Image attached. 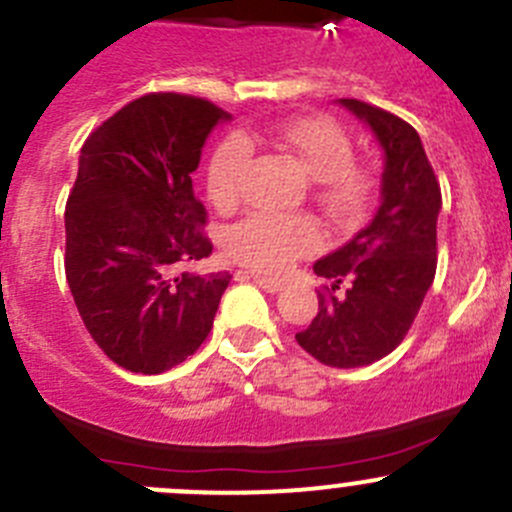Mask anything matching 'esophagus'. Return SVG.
<instances>
[{"mask_svg": "<svg viewBox=\"0 0 512 512\" xmlns=\"http://www.w3.org/2000/svg\"><path fill=\"white\" fill-rule=\"evenodd\" d=\"M251 278L258 283V288H263L266 293H278L283 291V281L281 278H271V276H263V273L251 271Z\"/></svg>", "mask_w": 512, "mask_h": 512, "instance_id": "34e87169", "label": "esophagus"}]
</instances>
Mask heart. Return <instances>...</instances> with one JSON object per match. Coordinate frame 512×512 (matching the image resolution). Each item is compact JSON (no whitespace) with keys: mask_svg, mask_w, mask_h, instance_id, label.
I'll use <instances>...</instances> for the list:
<instances>
[{"mask_svg":"<svg viewBox=\"0 0 512 512\" xmlns=\"http://www.w3.org/2000/svg\"><path fill=\"white\" fill-rule=\"evenodd\" d=\"M271 136L316 176L313 196L331 219L353 221L368 209L373 176L366 166L353 161V141L341 124L326 116H291L278 121ZM251 159L254 141L244 131H231L216 144L206 166V194L216 209L229 211L239 204ZM318 246L321 231L301 214L256 211L226 234L229 256L258 273H283Z\"/></svg>","mask_w":512,"mask_h":512,"instance_id":"obj_1","label":"heart"}]
</instances>
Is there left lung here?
Here are the masks:
<instances>
[{
    "label": "left lung",
    "instance_id": "8db88e82",
    "mask_svg": "<svg viewBox=\"0 0 512 512\" xmlns=\"http://www.w3.org/2000/svg\"><path fill=\"white\" fill-rule=\"evenodd\" d=\"M366 121L386 154L381 206L346 246L313 263L331 286L298 346L323 366L358 368L393 351L416 321L438 263L440 184L421 136L381 106L341 99Z\"/></svg>",
    "mask_w": 512,
    "mask_h": 512
}]
</instances>
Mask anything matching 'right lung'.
Instances as JSON below:
<instances>
[{
    "label": "right lung",
    "instance_id": "add662e5",
    "mask_svg": "<svg viewBox=\"0 0 512 512\" xmlns=\"http://www.w3.org/2000/svg\"><path fill=\"white\" fill-rule=\"evenodd\" d=\"M229 119L209 99L151 91L101 121L69 191L64 271L96 346L131 373H164L199 351L229 273H196L211 254L191 174Z\"/></svg>",
    "mask_w": 512,
    "mask_h": 512
}]
</instances>
